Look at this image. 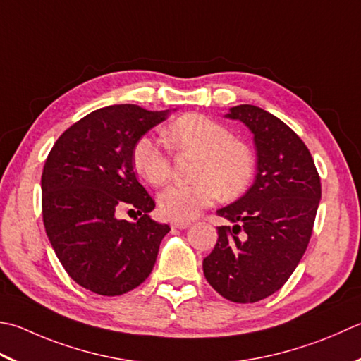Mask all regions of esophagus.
I'll return each instance as SVG.
<instances>
[{"label": "esophagus", "instance_id": "obj_1", "mask_svg": "<svg viewBox=\"0 0 361 361\" xmlns=\"http://www.w3.org/2000/svg\"><path fill=\"white\" fill-rule=\"evenodd\" d=\"M172 228H178V230H186L190 222H185V221H176V222H172Z\"/></svg>", "mask_w": 361, "mask_h": 361}]
</instances>
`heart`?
Here are the masks:
<instances>
[{
  "instance_id": "1",
  "label": "heart",
  "mask_w": 361,
  "mask_h": 361,
  "mask_svg": "<svg viewBox=\"0 0 361 361\" xmlns=\"http://www.w3.org/2000/svg\"><path fill=\"white\" fill-rule=\"evenodd\" d=\"M166 142L178 152H195L194 183L175 185L158 197L159 209L172 221H190L219 197L235 199L250 185L255 159L250 148L231 139L230 131L204 116L186 114L164 130ZM133 166L153 186L166 185L172 173L171 154L152 136L133 147Z\"/></svg>"
}]
</instances>
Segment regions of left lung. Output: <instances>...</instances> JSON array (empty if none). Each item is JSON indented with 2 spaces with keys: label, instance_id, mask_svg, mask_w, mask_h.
<instances>
[{
  "label": "left lung",
  "instance_id": "obj_1",
  "mask_svg": "<svg viewBox=\"0 0 361 361\" xmlns=\"http://www.w3.org/2000/svg\"><path fill=\"white\" fill-rule=\"evenodd\" d=\"M253 134L257 175L247 192L217 216L231 227H217L214 250L203 259L208 283L222 298L253 303L286 283L313 231L321 200V180L307 145L288 125L253 104L230 108Z\"/></svg>",
  "mask_w": 361,
  "mask_h": 361
}]
</instances>
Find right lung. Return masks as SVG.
Listing matches in <instances>:
<instances>
[{"label": "right lung", "instance_id": "obj_1", "mask_svg": "<svg viewBox=\"0 0 361 361\" xmlns=\"http://www.w3.org/2000/svg\"><path fill=\"white\" fill-rule=\"evenodd\" d=\"M171 111L112 104L61 134L42 173V214L56 257L78 285L120 295L150 275L171 227L148 216L154 202L136 178L133 147ZM137 210L136 223L116 217Z\"/></svg>", "mask_w": 361, "mask_h": 361}]
</instances>
